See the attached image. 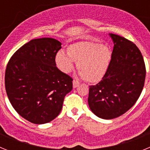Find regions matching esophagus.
Masks as SVG:
<instances>
[{
  "label": "esophagus",
  "instance_id": "34e87169",
  "mask_svg": "<svg viewBox=\"0 0 150 150\" xmlns=\"http://www.w3.org/2000/svg\"><path fill=\"white\" fill-rule=\"evenodd\" d=\"M79 85V82H78L77 80L74 79V81H73V87H74V88H76Z\"/></svg>",
  "mask_w": 150,
  "mask_h": 150
}]
</instances>
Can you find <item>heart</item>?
I'll use <instances>...</instances> for the list:
<instances>
[{
    "instance_id": "heart-1",
    "label": "heart",
    "mask_w": 150,
    "mask_h": 150,
    "mask_svg": "<svg viewBox=\"0 0 150 150\" xmlns=\"http://www.w3.org/2000/svg\"><path fill=\"white\" fill-rule=\"evenodd\" d=\"M112 59V52L107 46L98 42L80 41L67 47V54L61 50L55 55L57 67L62 72L73 71L77 63L80 75L89 83H98L105 76Z\"/></svg>"
}]
</instances>
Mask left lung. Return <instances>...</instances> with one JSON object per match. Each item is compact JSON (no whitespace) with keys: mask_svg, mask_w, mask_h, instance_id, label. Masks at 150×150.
<instances>
[{"mask_svg":"<svg viewBox=\"0 0 150 150\" xmlns=\"http://www.w3.org/2000/svg\"><path fill=\"white\" fill-rule=\"evenodd\" d=\"M114 46L109 68L102 80L90 86L88 103L104 120L119 117L132 108L142 92L146 77L144 58L132 41L110 34Z\"/></svg>","mask_w":150,"mask_h":150,"instance_id":"1","label":"left lung"}]
</instances>
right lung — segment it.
Here are the masks:
<instances>
[{"label": "right lung", "mask_w": 150, "mask_h": 150, "mask_svg": "<svg viewBox=\"0 0 150 150\" xmlns=\"http://www.w3.org/2000/svg\"><path fill=\"white\" fill-rule=\"evenodd\" d=\"M62 43L50 38L34 39L18 49L7 64L5 88L13 107L34 124L50 122L59 116L73 79L62 72L55 55Z\"/></svg>", "instance_id": "add662e5"}]
</instances>
